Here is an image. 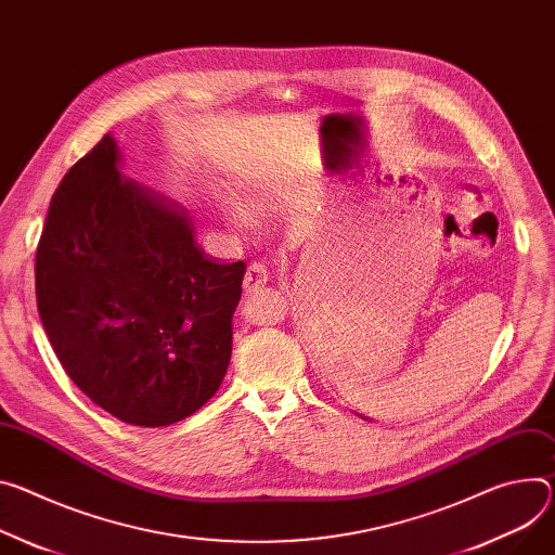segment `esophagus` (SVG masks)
I'll list each match as a JSON object with an SVG mask.
<instances>
[{
    "label": "esophagus",
    "instance_id": "34e87169",
    "mask_svg": "<svg viewBox=\"0 0 555 555\" xmlns=\"http://www.w3.org/2000/svg\"><path fill=\"white\" fill-rule=\"evenodd\" d=\"M268 283V268L259 261H251L243 274V287L247 292H255Z\"/></svg>",
    "mask_w": 555,
    "mask_h": 555
}]
</instances>
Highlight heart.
I'll use <instances>...</instances> for the list:
<instances>
[{"mask_svg":"<svg viewBox=\"0 0 555 555\" xmlns=\"http://www.w3.org/2000/svg\"><path fill=\"white\" fill-rule=\"evenodd\" d=\"M294 201V185L279 179H251L238 188V194L225 192L219 201L221 212L236 225L247 228L251 221H270L281 217Z\"/></svg>","mask_w":555,"mask_h":555,"instance_id":"1","label":"heart"}]
</instances>
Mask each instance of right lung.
<instances>
[{
    "label": "right lung",
    "mask_w": 555,
    "mask_h": 555,
    "mask_svg": "<svg viewBox=\"0 0 555 555\" xmlns=\"http://www.w3.org/2000/svg\"><path fill=\"white\" fill-rule=\"evenodd\" d=\"M99 141L62 179L35 257L37 310L70 380L137 427L201 410L223 383L245 263H217L190 219Z\"/></svg>",
    "instance_id": "add662e5"
}]
</instances>
